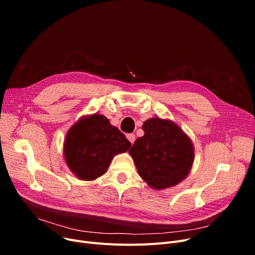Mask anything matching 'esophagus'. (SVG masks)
<instances>
[{
	"mask_svg": "<svg viewBox=\"0 0 255 255\" xmlns=\"http://www.w3.org/2000/svg\"><path fill=\"white\" fill-rule=\"evenodd\" d=\"M127 138H128V140L131 143H133V142H134V140H135V135L133 134V133H130V134H127Z\"/></svg>",
	"mask_w": 255,
	"mask_h": 255,
	"instance_id": "esophagus-1",
	"label": "esophagus"
}]
</instances>
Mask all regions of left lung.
<instances>
[{
  "label": "left lung",
  "mask_w": 255,
  "mask_h": 255,
  "mask_svg": "<svg viewBox=\"0 0 255 255\" xmlns=\"http://www.w3.org/2000/svg\"><path fill=\"white\" fill-rule=\"evenodd\" d=\"M142 130L129 150L139 177L155 190L186 179L194 161L191 138L175 122L158 117L144 121Z\"/></svg>",
  "instance_id": "8db88e82"
}]
</instances>
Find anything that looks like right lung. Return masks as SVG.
Listing matches in <instances>:
<instances>
[{
  "instance_id": "obj_1",
  "label": "right lung",
  "mask_w": 255,
  "mask_h": 255,
  "mask_svg": "<svg viewBox=\"0 0 255 255\" xmlns=\"http://www.w3.org/2000/svg\"><path fill=\"white\" fill-rule=\"evenodd\" d=\"M131 142L103 115L83 116L69 128L63 154L67 166L82 181L103 176L113 158L129 150Z\"/></svg>"
}]
</instances>
